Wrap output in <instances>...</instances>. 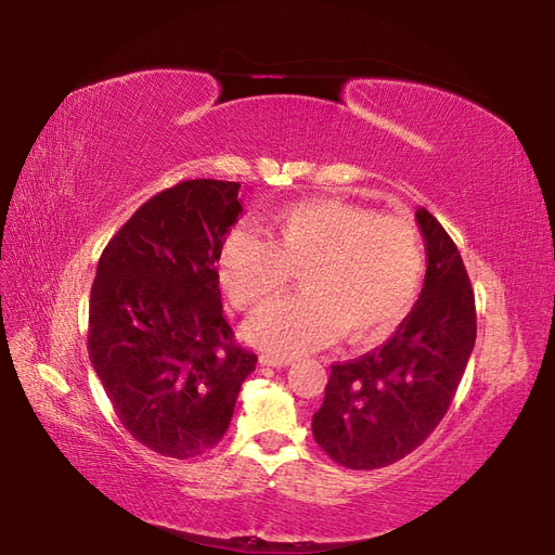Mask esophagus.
Segmentation results:
<instances>
[{
    "label": "esophagus",
    "mask_w": 555,
    "mask_h": 555,
    "mask_svg": "<svg viewBox=\"0 0 555 555\" xmlns=\"http://www.w3.org/2000/svg\"><path fill=\"white\" fill-rule=\"evenodd\" d=\"M261 365H271V367H284L294 363L292 357H280V354H271V351H266V354H261Z\"/></svg>",
    "instance_id": "obj_1"
}]
</instances>
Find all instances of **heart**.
<instances>
[{
	"label": "heart",
	"instance_id": "obj_1",
	"mask_svg": "<svg viewBox=\"0 0 555 555\" xmlns=\"http://www.w3.org/2000/svg\"><path fill=\"white\" fill-rule=\"evenodd\" d=\"M268 241L249 227L227 233L217 273L238 310H259L305 278L306 295L279 301L247 324V338L271 354L324 347L345 331L371 343L410 312L424 278V238L405 215H379L335 198L280 208Z\"/></svg>",
	"mask_w": 555,
	"mask_h": 555
}]
</instances>
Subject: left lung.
Masks as SVG:
<instances>
[{"label":"left lung","instance_id":"1","mask_svg":"<svg viewBox=\"0 0 555 555\" xmlns=\"http://www.w3.org/2000/svg\"><path fill=\"white\" fill-rule=\"evenodd\" d=\"M426 278L412 312L382 347L331 365L312 435L349 469H377L405 459L438 428L477 338L475 292L456 243L426 210Z\"/></svg>","mask_w":555,"mask_h":555}]
</instances>
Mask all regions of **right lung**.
I'll use <instances>...</instances> for the list:
<instances>
[{
  "instance_id": "add662e5",
  "label": "right lung",
  "mask_w": 555,
  "mask_h": 555,
  "mask_svg": "<svg viewBox=\"0 0 555 555\" xmlns=\"http://www.w3.org/2000/svg\"><path fill=\"white\" fill-rule=\"evenodd\" d=\"M238 182L182 180L108 241L90 292L88 351L120 424L192 459L224 438L257 354L233 340L217 255L243 212Z\"/></svg>"
}]
</instances>
